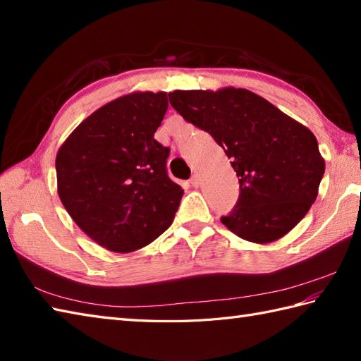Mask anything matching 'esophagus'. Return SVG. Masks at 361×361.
Instances as JSON below:
<instances>
[{"mask_svg":"<svg viewBox=\"0 0 361 361\" xmlns=\"http://www.w3.org/2000/svg\"><path fill=\"white\" fill-rule=\"evenodd\" d=\"M200 175H198V173H195V175H192V178H190V185H192L194 188H198V186H200Z\"/></svg>","mask_w":361,"mask_h":361,"instance_id":"1","label":"esophagus"}]
</instances>
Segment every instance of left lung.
<instances>
[{
    "mask_svg": "<svg viewBox=\"0 0 361 361\" xmlns=\"http://www.w3.org/2000/svg\"><path fill=\"white\" fill-rule=\"evenodd\" d=\"M169 101L231 159L240 195L231 214L220 219L229 231L252 243H270L304 219L326 169L307 127L245 88L176 90Z\"/></svg>",
    "mask_w": 361,
    "mask_h": 361,
    "instance_id": "1",
    "label": "left lung"
}]
</instances>
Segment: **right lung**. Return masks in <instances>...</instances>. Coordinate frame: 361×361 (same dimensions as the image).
<instances>
[{"mask_svg": "<svg viewBox=\"0 0 361 361\" xmlns=\"http://www.w3.org/2000/svg\"><path fill=\"white\" fill-rule=\"evenodd\" d=\"M167 93L135 91L82 121L56 157L57 192L83 233L132 252L171 226L185 190L167 176L169 149L155 137Z\"/></svg>", "mask_w": 361, "mask_h": 361, "instance_id": "add662e5", "label": "right lung"}]
</instances>
